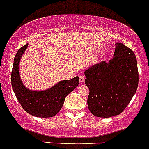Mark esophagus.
<instances>
[{
	"label": "esophagus",
	"mask_w": 149,
	"mask_h": 149,
	"mask_svg": "<svg viewBox=\"0 0 149 149\" xmlns=\"http://www.w3.org/2000/svg\"><path fill=\"white\" fill-rule=\"evenodd\" d=\"M79 79L80 83H83L84 81H85V76L83 74H79Z\"/></svg>",
	"instance_id": "1"
}]
</instances>
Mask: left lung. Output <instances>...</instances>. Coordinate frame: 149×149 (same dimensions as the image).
<instances>
[{
    "label": "left lung",
    "mask_w": 149,
    "mask_h": 149,
    "mask_svg": "<svg viewBox=\"0 0 149 149\" xmlns=\"http://www.w3.org/2000/svg\"><path fill=\"white\" fill-rule=\"evenodd\" d=\"M90 90L87 105L91 113L109 118L122 113L136 93L139 72L136 55L131 49L116 43L113 59L94 64L85 71Z\"/></svg>",
    "instance_id": "8db88e82"
}]
</instances>
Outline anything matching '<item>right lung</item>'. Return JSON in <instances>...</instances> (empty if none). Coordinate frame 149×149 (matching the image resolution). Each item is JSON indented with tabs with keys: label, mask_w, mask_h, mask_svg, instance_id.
Wrapping results in <instances>:
<instances>
[{
	"label": "right lung",
	"mask_w": 149,
	"mask_h": 149,
	"mask_svg": "<svg viewBox=\"0 0 149 149\" xmlns=\"http://www.w3.org/2000/svg\"><path fill=\"white\" fill-rule=\"evenodd\" d=\"M28 44L20 48L15 56L11 72L12 88L26 112L36 117H53L60 111L65 97L79 85V77L60 81L45 90H29L23 83L19 72L20 60Z\"/></svg>",
	"instance_id": "1"
}]
</instances>
